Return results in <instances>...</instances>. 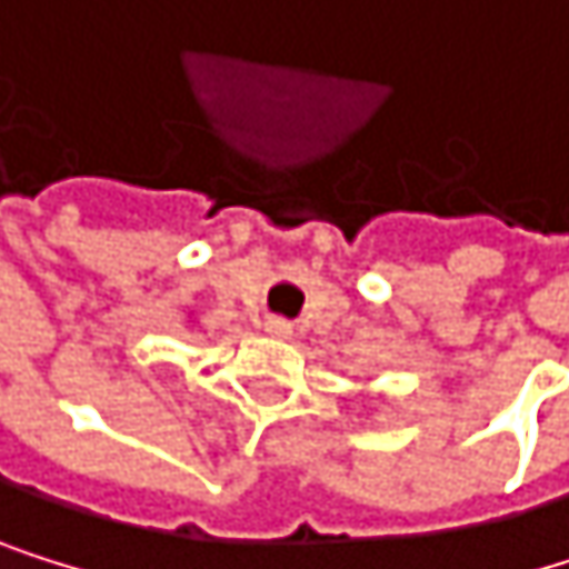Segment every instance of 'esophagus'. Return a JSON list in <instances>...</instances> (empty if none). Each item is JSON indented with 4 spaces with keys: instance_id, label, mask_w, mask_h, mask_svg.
<instances>
[{
    "instance_id": "34e87169",
    "label": "esophagus",
    "mask_w": 569,
    "mask_h": 569,
    "mask_svg": "<svg viewBox=\"0 0 569 569\" xmlns=\"http://www.w3.org/2000/svg\"><path fill=\"white\" fill-rule=\"evenodd\" d=\"M266 331H269L272 338H290L293 327H290V320H282V317H269V320H266Z\"/></svg>"
}]
</instances>
